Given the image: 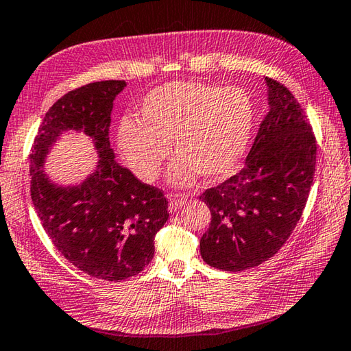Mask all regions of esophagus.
<instances>
[{
	"label": "esophagus",
	"mask_w": 351,
	"mask_h": 351,
	"mask_svg": "<svg viewBox=\"0 0 351 351\" xmlns=\"http://www.w3.org/2000/svg\"><path fill=\"white\" fill-rule=\"evenodd\" d=\"M188 202V197L183 194H169V204L171 208H180Z\"/></svg>",
	"instance_id": "obj_1"
}]
</instances>
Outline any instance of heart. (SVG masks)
Returning a JSON list of instances; mask_svg holds the SVG:
<instances>
[{
  "instance_id": "heart-1",
  "label": "heart",
  "mask_w": 351,
  "mask_h": 351,
  "mask_svg": "<svg viewBox=\"0 0 351 351\" xmlns=\"http://www.w3.org/2000/svg\"><path fill=\"white\" fill-rule=\"evenodd\" d=\"M137 119L117 125V147L134 174L153 182L169 154L178 156L169 178L188 184L197 174L215 182L240 163L254 127V105L241 87L176 81L156 87L137 105Z\"/></svg>"
}]
</instances>
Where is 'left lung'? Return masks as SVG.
Masks as SVG:
<instances>
[{
	"mask_svg": "<svg viewBox=\"0 0 351 351\" xmlns=\"http://www.w3.org/2000/svg\"><path fill=\"white\" fill-rule=\"evenodd\" d=\"M269 110L246 163L200 200L210 210L200 254L210 267L241 272L282 247L300 221L313 183L316 138L301 105L266 77Z\"/></svg>",
	"mask_w": 351,
	"mask_h": 351,
	"instance_id": "obj_1",
	"label": "left lung"
}]
</instances>
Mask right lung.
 Wrapping results in <instances>:
<instances>
[{"mask_svg": "<svg viewBox=\"0 0 351 351\" xmlns=\"http://www.w3.org/2000/svg\"><path fill=\"white\" fill-rule=\"evenodd\" d=\"M125 81H101L71 90L51 105L30 154V195L56 249L79 270L99 280L122 281L141 274L154 256V237L168 220V200L114 160L110 148L113 101ZM94 141L97 169L73 187L51 182L47 154L65 130Z\"/></svg>", "mask_w": 351, "mask_h": 351, "instance_id": "right-lung-1", "label": "right lung"}]
</instances>
